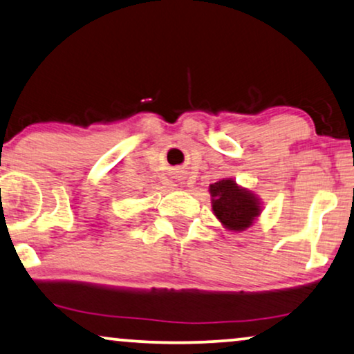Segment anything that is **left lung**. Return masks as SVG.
Listing matches in <instances>:
<instances>
[{"mask_svg":"<svg viewBox=\"0 0 354 354\" xmlns=\"http://www.w3.org/2000/svg\"><path fill=\"white\" fill-rule=\"evenodd\" d=\"M209 192L214 215L230 232H244L261 215V199L252 191L239 186L232 178H223L210 185Z\"/></svg>","mask_w":354,"mask_h":354,"instance_id":"1","label":"left lung"}]
</instances>
